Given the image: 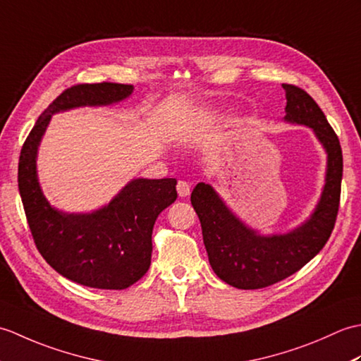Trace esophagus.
<instances>
[{
  "mask_svg": "<svg viewBox=\"0 0 361 361\" xmlns=\"http://www.w3.org/2000/svg\"><path fill=\"white\" fill-rule=\"evenodd\" d=\"M176 190H178V195L180 197H189L190 194V185L188 181H178V185H176Z\"/></svg>",
  "mask_w": 361,
  "mask_h": 361,
  "instance_id": "34e87169",
  "label": "esophagus"
}]
</instances>
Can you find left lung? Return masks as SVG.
Listing matches in <instances>:
<instances>
[{"label": "left lung", "instance_id": "8db88e82", "mask_svg": "<svg viewBox=\"0 0 361 361\" xmlns=\"http://www.w3.org/2000/svg\"><path fill=\"white\" fill-rule=\"evenodd\" d=\"M282 88L287 97L283 119L313 128L327 152L326 185L310 219L291 233L260 235L228 209L211 185L198 183L190 194L214 273L242 290L273 286L301 270L323 250L340 208L343 153L338 136L310 94L288 83H282Z\"/></svg>", "mask_w": 361, "mask_h": 361}]
</instances>
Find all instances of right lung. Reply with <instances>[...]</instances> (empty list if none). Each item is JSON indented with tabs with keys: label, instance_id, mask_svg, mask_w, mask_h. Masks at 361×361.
Masks as SVG:
<instances>
[{
	"label": "right lung",
	"instance_id": "1",
	"mask_svg": "<svg viewBox=\"0 0 361 361\" xmlns=\"http://www.w3.org/2000/svg\"><path fill=\"white\" fill-rule=\"evenodd\" d=\"M124 83H78L49 104L20 153L18 189L37 250L54 270L82 286L122 290L147 273L157 217L176 200V180L136 178L91 214H65L46 200L37 178V150L54 113L110 105L132 94Z\"/></svg>",
	"mask_w": 361,
	"mask_h": 361
}]
</instances>
